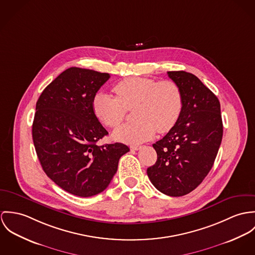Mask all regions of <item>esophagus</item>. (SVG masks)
<instances>
[{"mask_svg":"<svg viewBox=\"0 0 255 255\" xmlns=\"http://www.w3.org/2000/svg\"><path fill=\"white\" fill-rule=\"evenodd\" d=\"M141 147V145H132L130 148H131L132 150H139Z\"/></svg>","mask_w":255,"mask_h":255,"instance_id":"obj_1","label":"esophagus"}]
</instances>
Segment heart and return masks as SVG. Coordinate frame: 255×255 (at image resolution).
I'll list each match as a JSON object with an SVG mask.
<instances>
[{"instance_id": "obj_1", "label": "heart", "mask_w": 255, "mask_h": 255, "mask_svg": "<svg viewBox=\"0 0 255 255\" xmlns=\"http://www.w3.org/2000/svg\"><path fill=\"white\" fill-rule=\"evenodd\" d=\"M116 97L104 91L93 98V110L106 126L115 128L124 120L127 112L134 110L135 123L114 131L116 141L138 144L153 138L156 130H171L183 110V96L174 81H157L151 78L129 77L114 87Z\"/></svg>"}]
</instances>
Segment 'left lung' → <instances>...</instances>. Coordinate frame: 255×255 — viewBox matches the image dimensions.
<instances>
[{
	"label": "left lung",
	"instance_id": "obj_1",
	"mask_svg": "<svg viewBox=\"0 0 255 255\" xmlns=\"http://www.w3.org/2000/svg\"><path fill=\"white\" fill-rule=\"evenodd\" d=\"M180 87L183 110L175 126L152 144L155 164L146 170L152 185L164 195L182 197L207 176L223 136L220 103L198 77L186 71H168Z\"/></svg>",
	"mask_w": 255,
	"mask_h": 255
}]
</instances>
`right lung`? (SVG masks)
<instances>
[{"label":"right lung","mask_w":255,"mask_h":255,"mask_svg":"<svg viewBox=\"0 0 255 255\" xmlns=\"http://www.w3.org/2000/svg\"><path fill=\"white\" fill-rule=\"evenodd\" d=\"M109 73L70 67L45 88L36 104L32 138L47 176L81 198L105 191L129 147L121 142L98 145L109 134L93 110V98Z\"/></svg>","instance_id":"right-lung-1"}]
</instances>
